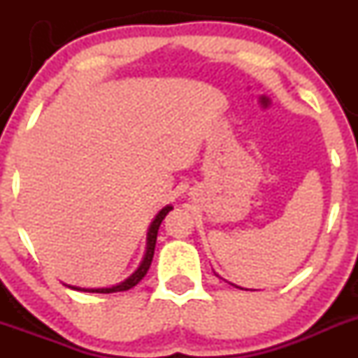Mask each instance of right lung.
I'll use <instances>...</instances> for the list:
<instances>
[{"mask_svg":"<svg viewBox=\"0 0 358 358\" xmlns=\"http://www.w3.org/2000/svg\"><path fill=\"white\" fill-rule=\"evenodd\" d=\"M173 209V206H166V208H162L161 211L157 213V216L154 218V222L150 223V229H149V234H147V252L145 256H143V262L140 263L138 268L135 270V273H131V275L128 277V279L124 280V282L117 284V286H112V287H100V289H85V287H72V289H78V291H86V292H100V294H109V292H119V291H128L131 289L133 286H136V284L140 282V280L145 277L147 270H149L150 263H152V258H154V249H156V241H157V230L159 227H161V222L164 220V216L168 215L169 211Z\"/></svg>","mask_w":358,"mask_h":358,"instance_id":"1","label":"right lung"}]
</instances>
